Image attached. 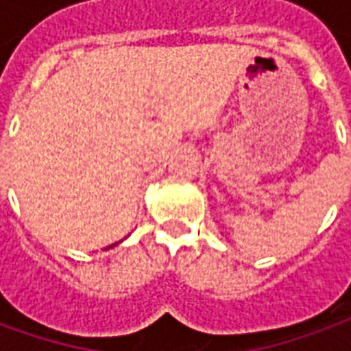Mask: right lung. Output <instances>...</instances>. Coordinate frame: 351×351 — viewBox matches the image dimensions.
Masks as SVG:
<instances>
[{
	"instance_id": "1",
	"label": "right lung",
	"mask_w": 351,
	"mask_h": 351,
	"mask_svg": "<svg viewBox=\"0 0 351 351\" xmlns=\"http://www.w3.org/2000/svg\"><path fill=\"white\" fill-rule=\"evenodd\" d=\"M112 247H116V245H110V247H108V249H112Z\"/></svg>"
}]
</instances>
